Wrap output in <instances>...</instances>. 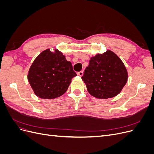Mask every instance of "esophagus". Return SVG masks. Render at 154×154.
I'll return each instance as SVG.
<instances>
[{"label": "esophagus", "instance_id": "34e87169", "mask_svg": "<svg viewBox=\"0 0 154 154\" xmlns=\"http://www.w3.org/2000/svg\"><path fill=\"white\" fill-rule=\"evenodd\" d=\"M77 74H78V76H83V71H79V72H77Z\"/></svg>", "mask_w": 154, "mask_h": 154}]
</instances>
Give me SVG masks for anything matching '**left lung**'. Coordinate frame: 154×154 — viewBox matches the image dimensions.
I'll list each match as a JSON object with an SVG mask.
<instances>
[{
    "instance_id": "1",
    "label": "left lung",
    "mask_w": 154,
    "mask_h": 154,
    "mask_svg": "<svg viewBox=\"0 0 154 154\" xmlns=\"http://www.w3.org/2000/svg\"><path fill=\"white\" fill-rule=\"evenodd\" d=\"M88 92L100 99L118 95L127 82L125 65L112 51H107L92 57L82 77Z\"/></svg>"
}]
</instances>
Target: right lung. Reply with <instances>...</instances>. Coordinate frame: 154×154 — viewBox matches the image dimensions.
Returning a JSON list of instances; mask_svg holds the SVG:
<instances>
[{"label": "right lung", "instance_id": "add662e5", "mask_svg": "<svg viewBox=\"0 0 154 154\" xmlns=\"http://www.w3.org/2000/svg\"><path fill=\"white\" fill-rule=\"evenodd\" d=\"M77 75L72 63L56 50L48 49L34 60L27 79L35 94L44 99H54L66 92L72 78Z\"/></svg>", "mask_w": 154, "mask_h": 154}]
</instances>
